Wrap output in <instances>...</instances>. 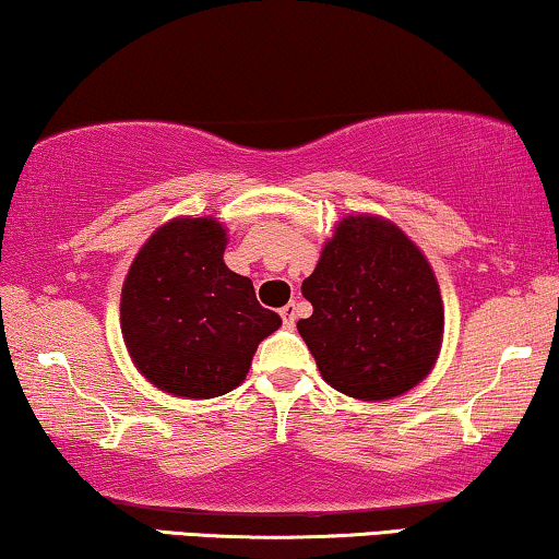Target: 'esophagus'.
Instances as JSON below:
<instances>
[{
	"label": "esophagus",
	"mask_w": 559,
	"mask_h": 559,
	"mask_svg": "<svg viewBox=\"0 0 559 559\" xmlns=\"http://www.w3.org/2000/svg\"><path fill=\"white\" fill-rule=\"evenodd\" d=\"M280 316H282V323H285L287 328H293L295 320H297V305L295 302H287L285 308L280 310Z\"/></svg>",
	"instance_id": "1"
}]
</instances>
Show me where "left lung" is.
Returning <instances> with one entry per match:
<instances>
[{
	"label": "left lung",
	"mask_w": 559,
	"mask_h": 559,
	"mask_svg": "<svg viewBox=\"0 0 559 559\" xmlns=\"http://www.w3.org/2000/svg\"><path fill=\"white\" fill-rule=\"evenodd\" d=\"M302 295L312 316L297 320V331L335 392L394 400L438 364L445 333L438 277L423 249L389 218H341Z\"/></svg>",
	"instance_id": "obj_1"
}]
</instances>
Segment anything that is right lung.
Returning <instances> with one entry per match:
<instances>
[{
	"instance_id": "1",
	"label": "right lung",
	"mask_w": 559,
	"mask_h": 559,
	"mask_svg": "<svg viewBox=\"0 0 559 559\" xmlns=\"http://www.w3.org/2000/svg\"><path fill=\"white\" fill-rule=\"evenodd\" d=\"M228 228L213 216L165 221L136 251L121 285V338L159 392L213 400L247 379L251 358L282 325L249 277L224 262Z\"/></svg>"
}]
</instances>
